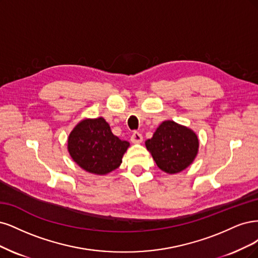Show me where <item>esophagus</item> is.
<instances>
[{
	"mask_svg": "<svg viewBox=\"0 0 258 258\" xmlns=\"http://www.w3.org/2000/svg\"><path fill=\"white\" fill-rule=\"evenodd\" d=\"M143 140H144V136L138 132L133 133V135L131 136V141L133 144H140L143 143Z\"/></svg>",
	"mask_w": 258,
	"mask_h": 258,
	"instance_id": "1",
	"label": "esophagus"
}]
</instances>
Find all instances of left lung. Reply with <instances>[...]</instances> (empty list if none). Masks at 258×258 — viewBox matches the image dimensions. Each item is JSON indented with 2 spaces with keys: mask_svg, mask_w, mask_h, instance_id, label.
<instances>
[{
  "mask_svg": "<svg viewBox=\"0 0 258 258\" xmlns=\"http://www.w3.org/2000/svg\"><path fill=\"white\" fill-rule=\"evenodd\" d=\"M145 144L157 167L169 174L186 169L196 159L199 149L196 133L171 120L162 122L153 137Z\"/></svg>",
  "mask_w": 258,
  "mask_h": 258,
  "instance_id": "1",
  "label": "left lung"
}]
</instances>
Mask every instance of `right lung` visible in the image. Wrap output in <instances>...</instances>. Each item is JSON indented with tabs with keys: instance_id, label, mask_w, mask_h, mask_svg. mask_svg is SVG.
I'll list each match as a JSON object with an SVG mask.
<instances>
[{
	"instance_id": "add662e5",
	"label": "right lung",
	"mask_w": 258,
	"mask_h": 258,
	"mask_svg": "<svg viewBox=\"0 0 258 258\" xmlns=\"http://www.w3.org/2000/svg\"><path fill=\"white\" fill-rule=\"evenodd\" d=\"M130 143L112 134L104 118L78 122L68 138L72 160L87 172L104 176L120 167Z\"/></svg>"
}]
</instances>
